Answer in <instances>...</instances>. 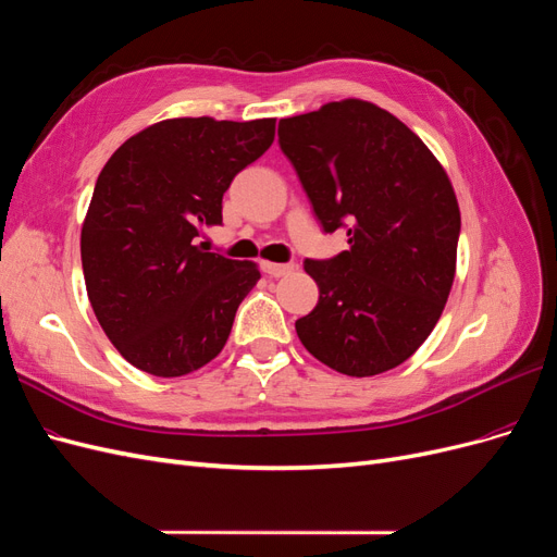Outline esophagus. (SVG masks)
<instances>
[{"label": "esophagus", "mask_w": 557, "mask_h": 557, "mask_svg": "<svg viewBox=\"0 0 557 557\" xmlns=\"http://www.w3.org/2000/svg\"><path fill=\"white\" fill-rule=\"evenodd\" d=\"M295 269V264L293 262H288V264H278V262H262V272L264 274H269V276H274V278H278V276H285V274H290Z\"/></svg>", "instance_id": "34e87169"}]
</instances>
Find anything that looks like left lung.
Listing matches in <instances>:
<instances>
[{
    "instance_id": "8db88e82",
    "label": "left lung",
    "mask_w": 557,
    "mask_h": 557,
    "mask_svg": "<svg viewBox=\"0 0 557 557\" xmlns=\"http://www.w3.org/2000/svg\"><path fill=\"white\" fill-rule=\"evenodd\" d=\"M278 144L325 232L350 248L305 260L315 309L295 323L315 360L376 376L409 360L440 320L458 258L460 209L444 166L399 117L342 99L283 117Z\"/></svg>"
}]
</instances>
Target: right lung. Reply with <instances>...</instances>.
<instances>
[{
	"instance_id": "1",
	"label": "right lung",
	"mask_w": 557,
	"mask_h": 557,
	"mask_svg": "<svg viewBox=\"0 0 557 557\" xmlns=\"http://www.w3.org/2000/svg\"><path fill=\"white\" fill-rule=\"evenodd\" d=\"M276 117H170L129 137L104 164L81 230V262L99 325L121 356L162 379L223 350L256 262L195 246L223 223V195L272 146Z\"/></svg>"
}]
</instances>
